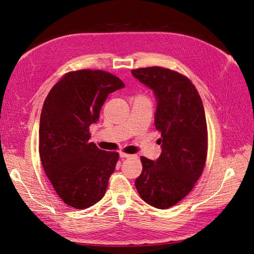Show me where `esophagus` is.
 I'll use <instances>...</instances> for the list:
<instances>
[{
    "label": "esophagus",
    "instance_id": "obj_1",
    "mask_svg": "<svg viewBox=\"0 0 254 254\" xmlns=\"http://www.w3.org/2000/svg\"><path fill=\"white\" fill-rule=\"evenodd\" d=\"M130 156H132V155L124 153V152H120V157H121V158H128V157H130Z\"/></svg>",
    "mask_w": 254,
    "mask_h": 254
}]
</instances>
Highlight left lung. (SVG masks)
<instances>
[{
	"label": "left lung",
	"mask_w": 254,
	"mask_h": 254,
	"mask_svg": "<svg viewBox=\"0 0 254 254\" xmlns=\"http://www.w3.org/2000/svg\"><path fill=\"white\" fill-rule=\"evenodd\" d=\"M132 74L154 90L155 126L162 137L156 162L141 157L142 173L135 186L144 202L167 209L191 191L203 173L208 145L203 102L190 79L177 71L155 65Z\"/></svg>",
	"instance_id": "1"
}]
</instances>
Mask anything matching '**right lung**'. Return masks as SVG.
<instances>
[{
  "instance_id": "right-lung-1",
  "label": "right lung",
  "mask_w": 254,
  "mask_h": 254,
  "mask_svg": "<svg viewBox=\"0 0 254 254\" xmlns=\"http://www.w3.org/2000/svg\"><path fill=\"white\" fill-rule=\"evenodd\" d=\"M124 87L114 74L83 69L64 74L45 99L41 161L54 190L71 207L88 208L105 195L119 154L90 142V126L99 119L109 94Z\"/></svg>"
}]
</instances>
